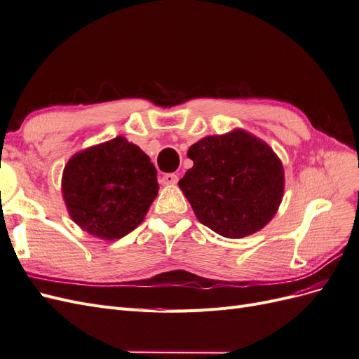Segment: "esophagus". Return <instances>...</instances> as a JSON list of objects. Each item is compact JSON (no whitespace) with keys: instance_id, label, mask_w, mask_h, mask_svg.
Wrapping results in <instances>:
<instances>
[{"instance_id":"esophagus-1","label":"esophagus","mask_w":359,"mask_h":359,"mask_svg":"<svg viewBox=\"0 0 359 359\" xmlns=\"http://www.w3.org/2000/svg\"><path fill=\"white\" fill-rule=\"evenodd\" d=\"M177 182H178V175H175V173H168V175H163L161 178L163 186H175Z\"/></svg>"}]
</instances>
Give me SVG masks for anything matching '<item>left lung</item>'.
<instances>
[{
  "label": "left lung",
  "mask_w": 359,
  "mask_h": 359,
  "mask_svg": "<svg viewBox=\"0 0 359 359\" xmlns=\"http://www.w3.org/2000/svg\"><path fill=\"white\" fill-rule=\"evenodd\" d=\"M193 168L178 186L198 220L226 238L265 227L285 193V169L266 142L243 128L206 136L189 148Z\"/></svg>",
  "instance_id": "1"
}]
</instances>
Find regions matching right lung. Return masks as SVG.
Masks as SVG:
<instances>
[{
  "mask_svg": "<svg viewBox=\"0 0 359 359\" xmlns=\"http://www.w3.org/2000/svg\"><path fill=\"white\" fill-rule=\"evenodd\" d=\"M61 191L82 231L114 241L144 222L158 193L157 170L137 145L116 136L70 157Z\"/></svg>",
  "mask_w": 359,
  "mask_h": 359,
  "instance_id": "add662e5",
  "label": "right lung"
}]
</instances>
